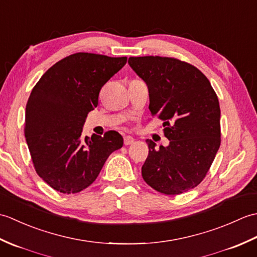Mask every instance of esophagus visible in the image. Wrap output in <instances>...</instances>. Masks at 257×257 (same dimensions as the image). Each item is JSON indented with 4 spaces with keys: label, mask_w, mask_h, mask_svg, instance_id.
<instances>
[{
    "label": "esophagus",
    "mask_w": 257,
    "mask_h": 257,
    "mask_svg": "<svg viewBox=\"0 0 257 257\" xmlns=\"http://www.w3.org/2000/svg\"><path fill=\"white\" fill-rule=\"evenodd\" d=\"M123 143L125 146H130L135 143V139L133 137H130V136H125L123 138Z\"/></svg>",
    "instance_id": "obj_1"
}]
</instances>
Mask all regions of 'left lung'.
Listing matches in <instances>:
<instances>
[{"label": "left lung", "mask_w": 257, "mask_h": 257, "mask_svg": "<svg viewBox=\"0 0 257 257\" xmlns=\"http://www.w3.org/2000/svg\"><path fill=\"white\" fill-rule=\"evenodd\" d=\"M148 86L152 117L163 121L168 147L147 139L149 154L141 168L147 184L177 195L200 184L221 145L219 99L205 75L193 65L160 56L129 57Z\"/></svg>", "instance_id": "left-lung-1"}]
</instances>
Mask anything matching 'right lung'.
I'll return each mask as SVG.
<instances>
[{"label":"right lung","instance_id":"obj_1","mask_svg":"<svg viewBox=\"0 0 257 257\" xmlns=\"http://www.w3.org/2000/svg\"><path fill=\"white\" fill-rule=\"evenodd\" d=\"M127 57L76 53L54 64L26 103L24 134L36 173L54 190L78 193L95 181L107 158L123 145L114 130L83 137L101 87Z\"/></svg>","mask_w":257,"mask_h":257}]
</instances>
